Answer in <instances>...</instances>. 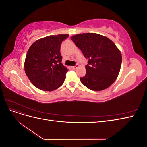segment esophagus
<instances>
[{
    "instance_id": "esophagus-1",
    "label": "esophagus",
    "mask_w": 147,
    "mask_h": 147,
    "mask_svg": "<svg viewBox=\"0 0 147 147\" xmlns=\"http://www.w3.org/2000/svg\"><path fill=\"white\" fill-rule=\"evenodd\" d=\"M78 67V65H75V66H72V68L73 69H77Z\"/></svg>"
}]
</instances>
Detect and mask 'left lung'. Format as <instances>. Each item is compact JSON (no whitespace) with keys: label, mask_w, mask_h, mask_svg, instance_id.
<instances>
[{"label":"left lung","mask_w":147,"mask_h":147,"mask_svg":"<svg viewBox=\"0 0 147 147\" xmlns=\"http://www.w3.org/2000/svg\"><path fill=\"white\" fill-rule=\"evenodd\" d=\"M88 59L85 76L81 82L90 90L99 91L109 88L117 78L122 56L115 44L107 37L96 33H83L71 37Z\"/></svg>","instance_id":"8db88e82"}]
</instances>
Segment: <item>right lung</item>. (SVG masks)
I'll list each match as a JSON object with an SVG mask.
<instances>
[{"instance_id":"obj_1","label":"right lung","mask_w":147,"mask_h":147,"mask_svg":"<svg viewBox=\"0 0 147 147\" xmlns=\"http://www.w3.org/2000/svg\"><path fill=\"white\" fill-rule=\"evenodd\" d=\"M68 34L38 39L29 47L24 61V71L30 82L42 91H51L64 82L69 69L61 61L60 48Z\"/></svg>"}]
</instances>
